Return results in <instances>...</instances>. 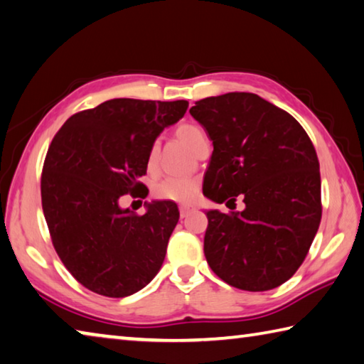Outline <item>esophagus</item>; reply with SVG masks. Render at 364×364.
Returning <instances> with one entry per match:
<instances>
[{"label": "esophagus", "instance_id": "34e87169", "mask_svg": "<svg viewBox=\"0 0 364 364\" xmlns=\"http://www.w3.org/2000/svg\"><path fill=\"white\" fill-rule=\"evenodd\" d=\"M194 210H196L194 205H180V216L181 218H186L188 215L193 213Z\"/></svg>", "mask_w": 364, "mask_h": 364}]
</instances>
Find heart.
Segmentation results:
<instances>
[{"mask_svg": "<svg viewBox=\"0 0 364 364\" xmlns=\"http://www.w3.org/2000/svg\"><path fill=\"white\" fill-rule=\"evenodd\" d=\"M175 136L184 146L191 151L199 149L203 141H207V135L202 127L191 122L180 124L175 129ZM146 170L149 175H156L159 170V146L157 143L151 144L146 156ZM200 191V183L196 178H164L157 181L153 188V196L159 200L175 202V203H191L197 199Z\"/></svg>", "mask_w": 364, "mask_h": 364, "instance_id": "obj_1", "label": "heart"}]
</instances>
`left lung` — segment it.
Listing matches in <instances>:
<instances>
[{
	"mask_svg": "<svg viewBox=\"0 0 364 364\" xmlns=\"http://www.w3.org/2000/svg\"><path fill=\"white\" fill-rule=\"evenodd\" d=\"M213 141L203 194L235 203L237 213L207 211L203 253L228 285L267 291L291 279L321 220L320 164L307 132L259 95L229 92L189 109Z\"/></svg>",
	"mask_w": 364,
	"mask_h": 364,
	"instance_id": "8db88e82",
	"label": "left lung"
}]
</instances>
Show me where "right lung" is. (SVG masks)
Returning <instances> with one entry per match:
<instances>
[{"mask_svg": "<svg viewBox=\"0 0 364 364\" xmlns=\"http://www.w3.org/2000/svg\"><path fill=\"white\" fill-rule=\"evenodd\" d=\"M186 100L114 98L73 114L49 144L41 202L58 257L90 291L125 297L154 279L180 218L175 202L138 215L119 207L144 199L146 156L157 135L188 109Z\"/></svg>", "mask_w": 364, "mask_h": 364, "instance_id": "obj_1", "label": "right lung"}]
</instances>
